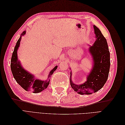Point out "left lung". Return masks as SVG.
Segmentation results:
<instances>
[{
    "label": "left lung",
    "instance_id": "1",
    "mask_svg": "<svg viewBox=\"0 0 125 125\" xmlns=\"http://www.w3.org/2000/svg\"><path fill=\"white\" fill-rule=\"evenodd\" d=\"M93 27L96 39L93 46L89 47L94 63L92 69L87 76L86 81L80 85L73 82L70 73L71 88L81 95L91 94L103 88L107 80L110 68V54L106 40L99 28L95 25H93Z\"/></svg>",
    "mask_w": 125,
    "mask_h": 125
}]
</instances>
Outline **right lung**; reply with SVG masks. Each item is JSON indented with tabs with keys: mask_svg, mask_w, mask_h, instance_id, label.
I'll return each instance as SVG.
<instances>
[{
	"mask_svg": "<svg viewBox=\"0 0 125 125\" xmlns=\"http://www.w3.org/2000/svg\"><path fill=\"white\" fill-rule=\"evenodd\" d=\"M25 34V31L21 34L14 47L11 59V70L15 80L22 88L25 91H31L34 93H40L47 88L50 83L51 75L57 68V66H55L54 68L50 71L48 75V79L46 81L36 79L33 75L23 68L20 62L18 60L17 51L19 47L21 37Z\"/></svg>",
	"mask_w": 125,
	"mask_h": 125,
	"instance_id": "add662e5",
	"label": "right lung"
}]
</instances>
